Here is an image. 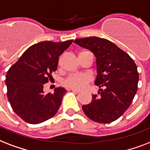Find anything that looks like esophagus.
Instances as JSON below:
<instances>
[{"mask_svg": "<svg viewBox=\"0 0 150 150\" xmlns=\"http://www.w3.org/2000/svg\"><path fill=\"white\" fill-rule=\"evenodd\" d=\"M70 91H71L72 92H74V93H76V94L80 93V91H79L78 90H76V89H70Z\"/></svg>", "mask_w": 150, "mask_h": 150, "instance_id": "obj_1", "label": "esophagus"}]
</instances>
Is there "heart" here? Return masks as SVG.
Here are the masks:
<instances>
[{
  "instance_id": "1",
  "label": "heart",
  "mask_w": 150,
  "mask_h": 150,
  "mask_svg": "<svg viewBox=\"0 0 150 150\" xmlns=\"http://www.w3.org/2000/svg\"><path fill=\"white\" fill-rule=\"evenodd\" d=\"M91 81V76L87 74H75L67 76L63 81L66 87L72 89H83Z\"/></svg>"
}]
</instances>
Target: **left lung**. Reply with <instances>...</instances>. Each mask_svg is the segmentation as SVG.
Returning <instances> with one entry per match:
<instances>
[{
	"mask_svg": "<svg viewBox=\"0 0 150 150\" xmlns=\"http://www.w3.org/2000/svg\"><path fill=\"white\" fill-rule=\"evenodd\" d=\"M74 43L95 54L97 69L95 84L100 88L99 96L92 95L91 103L82 105V110L93 121L112 122L128 109L136 94L139 83L136 64L128 54L104 38H78Z\"/></svg>",
	"mask_w": 150,
	"mask_h": 150,
	"instance_id": "obj_1",
	"label": "left lung"
}]
</instances>
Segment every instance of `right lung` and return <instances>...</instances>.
<instances>
[{
  "instance_id": "right-lung-1",
  "label": "right lung",
  "mask_w": 150,
  "mask_h": 150,
  "mask_svg": "<svg viewBox=\"0 0 150 150\" xmlns=\"http://www.w3.org/2000/svg\"><path fill=\"white\" fill-rule=\"evenodd\" d=\"M73 40L41 41L32 45L7 73L9 103L14 112L28 124L42 123L58 112L67 90L59 87L54 93L45 94L43 88L57 69L59 55Z\"/></svg>"
}]
</instances>
